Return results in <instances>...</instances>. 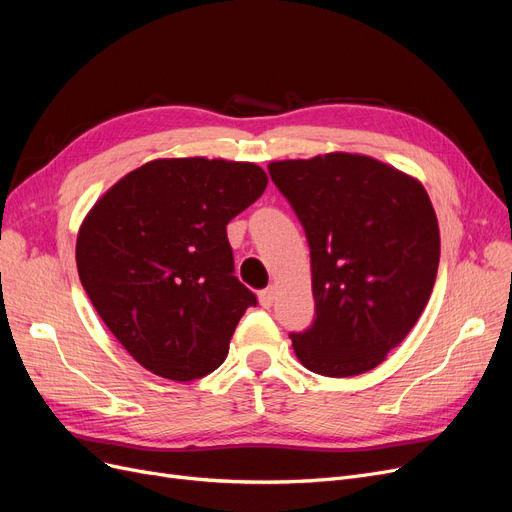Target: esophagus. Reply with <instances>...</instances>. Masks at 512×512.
<instances>
[{
	"instance_id": "obj_1",
	"label": "esophagus",
	"mask_w": 512,
	"mask_h": 512,
	"mask_svg": "<svg viewBox=\"0 0 512 512\" xmlns=\"http://www.w3.org/2000/svg\"><path fill=\"white\" fill-rule=\"evenodd\" d=\"M259 303H261V307L270 309V307L274 305V288H265V290H261V292H259Z\"/></svg>"
}]
</instances>
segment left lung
<instances>
[{
    "mask_svg": "<svg viewBox=\"0 0 512 512\" xmlns=\"http://www.w3.org/2000/svg\"><path fill=\"white\" fill-rule=\"evenodd\" d=\"M301 220L315 317L292 332L313 373L348 378L378 367L417 324L440 263V230L425 188L378 159L328 153L267 166Z\"/></svg>",
    "mask_w": 512,
    "mask_h": 512,
    "instance_id": "1",
    "label": "left lung"
}]
</instances>
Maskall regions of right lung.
I'll list each match as a JSON object with an SVG mask.
<instances>
[{
	"label": "right lung",
	"mask_w": 512,
	"mask_h": 512,
	"mask_svg": "<svg viewBox=\"0 0 512 512\" xmlns=\"http://www.w3.org/2000/svg\"><path fill=\"white\" fill-rule=\"evenodd\" d=\"M265 186L255 164L157 159L89 211L76 240L80 284L151 373L191 382L224 363L240 317L257 305L234 276L226 226Z\"/></svg>",
	"instance_id": "1"
}]
</instances>
